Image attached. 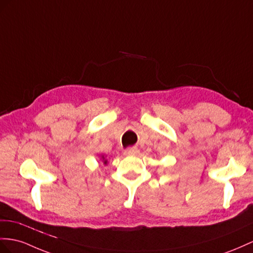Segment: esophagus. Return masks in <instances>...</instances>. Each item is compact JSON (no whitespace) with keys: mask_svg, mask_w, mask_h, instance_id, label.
<instances>
[{"mask_svg":"<svg viewBox=\"0 0 253 253\" xmlns=\"http://www.w3.org/2000/svg\"><path fill=\"white\" fill-rule=\"evenodd\" d=\"M138 154H139V150L137 147H129L124 151V155H126V156H135V155Z\"/></svg>","mask_w":253,"mask_h":253,"instance_id":"esophagus-1","label":"esophagus"}]
</instances>
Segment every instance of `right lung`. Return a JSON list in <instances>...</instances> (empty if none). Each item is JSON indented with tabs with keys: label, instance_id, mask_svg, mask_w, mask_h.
Here are the masks:
<instances>
[{
	"label": "right lung",
	"instance_id": "obj_1",
	"mask_svg": "<svg viewBox=\"0 0 253 253\" xmlns=\"http://www.w3.org/2000/svg\"><path fill=\"white\" fill-rule=\"evenodd\" d=\"M99 157H100V160L102 161V164L105 165V166H107V165H108V159H107V156H106V155H105V154H101Z\"/></svg>",
	"mask_w": 253,
	"mask_h": 253
}]
</instances>
